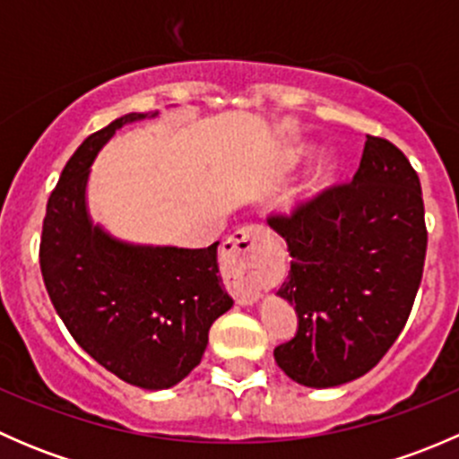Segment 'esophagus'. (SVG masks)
I'll list each match as a JSON object with an SVG mask.
<instances>
[{
	"label": "esophagus",
	"instance_id": "esophagus-1",
	"mask_svg": "<svg viewBox=\"0 0 459 459\" xmlns=\"http://www.w3.org/2000/svg\"><path fill=\"white\" fill-rule=\"evenodd\" d=\"M224 266L229 268V286L242 307H253L262 290L277 280V266L271 253V235L262 226H244L235 230L221 247Z\"/></svg>",
	"mask_w": 459,
	"mask_h": 459
}]
</instances>
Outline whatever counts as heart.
Returning a JSON list of instances; mask_svg holds the SVG:
<instances>
[{
  "instance_id": "1",
  "label": "heart",
  "mask_w": 459,
  "mask_h": 459,
  "mask_svg": "<svg viewBox=\"0 0 459 459\" xmlns=\"http://www.w3.org/2000/svg\"><path fill=\"white\" fill-rule=\"evenodd\" d=\"M311 148H313L311 143H307V142L293 143L289 151V160L290 161L304 160L307 155H311ZM335 170H337V155H333L331 151L317 152L316 160H313L311 166H308L307 179H304L298 197L293 200V206H304V204L311 202L317 193H322L324 188L328 186V182L333 179Z\"/></svg>"
}]
</instances>
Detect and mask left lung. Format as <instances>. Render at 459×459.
<instances>
[{
    "instance_id": "1",
    "label": "left lung",
    "mask_w": 459,
    "mask_h": 459,
    "mask_svg": "<svg viewBox=\"0 0 459 459\" xmlns=\"http://www.w3.org/2000/svg\"><path fill=\"white\" fill-rule=\"evenodd\" d=\"M268 224L290 253L277 298L298 313L295 337L273 351L277 367L311 388L362 377L397 340L422 281L418 173L400 148L367 135L353 182Z\"/></svg>"
}]
</instances>
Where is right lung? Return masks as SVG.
I'll list each match as a JSON object with an SVG mask.
<instances>
[{"instance_id": "1", "label": "right lung", "mask_w": 459, "mask_h": 459, "mask_svg": "<svg viewBox=\"0 0 459 459\" xmlns=\"http://www.w3.org/2000/svg\"><path fill=\"white\" fill-rule=\"evenodd\" d=\"M128 113L88 135L64 166L46 206L39 266L55 311L106 371L146 391L182 382L208 344V328L233 299L217 275V244L178 248L115 238L88 211L91 166Z\"/></svg>"}]
</instances>
